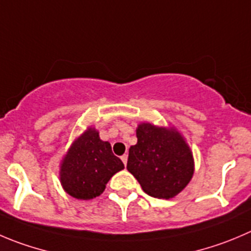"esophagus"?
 <instances>
[{
	"instance_id": "34e87169",
	"label": "esophagus",
	"mask_w": 251,
	"mask_h": 251,
	"mask_svg": "<svg viewBox=\"0 0 251 251\" xmlns=\"http://www.w3.org/2000/svg\"><path fill=\"white\" fill-rule=\"evenodd\" d=\"M121 159H122V161H123V164L124 165H127V161H128V155H122L121 156Z\"/></svg>"
}]
</instances>
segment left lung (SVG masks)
<instances>
[{
    "mask_svg": "<svg viewBox=\"0 0 251 251\" xmlns=\"http://www.w3.org/2000/svg\"><path fill=\"white\" fill-rule=\"evenodd\" d=\"M138 142L129 148L127 169L143 191L155 199L170 200L190 183L195 173L192 150L175 127L142 122Z\"/></svg>",
    "mask_w": 251,
    "mask_h": 251,
    "instance_id": "obj_1",
    "label": "left lung"
}]
</instances>
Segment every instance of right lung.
I'll return each instance as SVG.
<instances>
[{"label": "right lung", "instance_id": "obj_1", "mask_svg": "<svg viewBox=\"0 0 251 251\" xmlns=\"http://www.w3.org/2000/svg\"><path fill=\"white\" fill-rule=\"evenodd\" d=\"M123 169L111 144L101 140L99 130L90 126L74 139L61 159L59 177L68 195L87 201L101 195L112 176Z\"/></svg>", "mask_w": 251, "mask_h": 251}]
</instances>
